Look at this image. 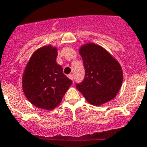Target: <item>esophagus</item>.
Returning a JSON list of instances; mask_svg holds the SVG:
<instances>
[{
    "label": "esophagus",
    "instance_id": "esophagus-1",
    "mask_svg": "<svg viewBox=\"0 0 147 147\" xmlns=\"http://www.w3.org/2000/svg\"><path fill=\"white\" fill-rule=\"evenodd\" d=\"M68 77L70 79H71V80H73V79H74V76H73V74H71L68 75Z\"/></svg>",
    "mask_w": 147,
    "mask_h": 147
}]
</instances>
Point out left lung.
Masks as SVG:
<instances>
[{
	"instance_id": "left-lung-1",
	"label": "left lung",
	"mask_w": 147,
	"mask_h": 147,
	"mask_svg": "<svg viewBox=\"0 0 147 147\" xmlns=\"http://www.w3.org/2000/svg\"><path fill=\"white\" fill-rule=\"evenodd\" d=\"M84 63L85 77L76 88L87 101L101 106L114 99L120 90L123 79L121 65L101 46L82 44L79 49Z\"/></svg>"
}]
</instances>
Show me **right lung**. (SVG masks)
<instances>
[{"label":"right lung","mask_w":147,"mask_h":147,"mask_svg":"<svg viewBox=\"0 0 147 147\" xmlns=\"http://www.w3.org/2000/svg\"><path fill=\"white\" fill-rule=\"evenodd\" d=\"M57 48L44 46L36 49L24 70L22 84L24 94L35 106L52 110L62 101L72 84L56 62Z\"/></svg>","instance_id":"obj_1"}]
</instances>
